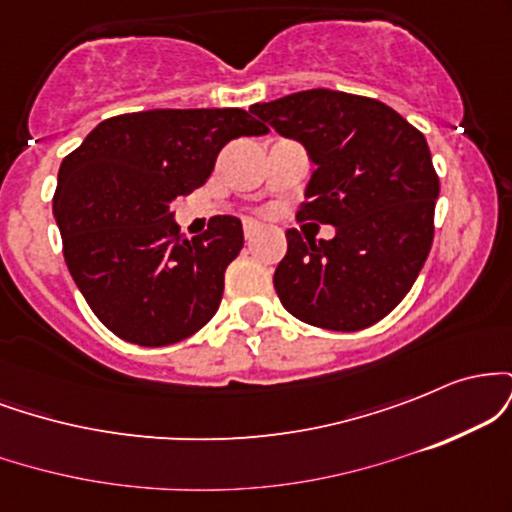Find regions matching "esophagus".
<instances>
[{"label": "esophagus", "mask_w": 512, "mask_h": 512, "mask_svg": "<svg viewBox=\"0 0 512 512\" xmlns=\"http://www.w3.org/2000/svg\"><path fill=\"white\" fill-rule=\"evenodd\" d=\"M260 231H262V226H257L255 221H245L243 223V236H245V240H255L257 236H260Z\"/></svg>", "instance_id": "1"}]
</instances>
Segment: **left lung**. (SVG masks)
Segmentation results:
<instances>
[{
  "mask_svg": "<svg viewBox=\"0 0 512 512\" xmlns=\"http://www.w3.org/2000/svg\"><path fill=\"white\" fill-rule=\"evenodd\" d=\"M252 115L298 139L315 173L298 221L330 223L332 240L286 231L274 289L293 317L334 332L366 330L414 286L433 245L440 180L426 137L390 105L354 93H293Z\"/></svg>",
  "mask_w": 512,
  "mask_h": 512,
  "instance_id": "1",
  "label": "left lung"
}]
</instances>
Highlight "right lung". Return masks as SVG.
<instances>
[{
  "label": "right lung",
  "instance_id": "1",
  "mask_svg": "<svg viewBox=\"0 0 512 512\" xmlns=\"http://www.w3.org/2000/svg\"><path fill=\"white\" fill-rule=\"evenodd\" d=\"M267 132L240 108L144 110L108 117L64 156L52 204L64 262L110 332L168 346L214 317L243 226L214 216L187 240L170 202L207 182L231 139Z\"/></svg>",
  "mask_w": 512,
  "mask_h": 512
}]
</instances>
